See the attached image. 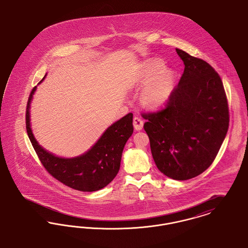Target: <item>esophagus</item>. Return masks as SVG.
Segmentation results:
<instances>
[{"label":"esophagus","mask_w":248,"mask_h":248,"mask_svg":"<svg viewBox=\"0 0 248 248\" xmlns=\"http://www.w3.org/2000/svg\"><path fill=\"white\" fill-rule=\"evenodd\" d=\"M133 126L136 130H140L143 129V121L140 117H134L133 118Z\"/></svg>","instance_id":"obj_1"}]
</instances>
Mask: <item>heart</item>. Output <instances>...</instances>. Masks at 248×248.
Returning a JSON list of instances; mask_svg holds the SVG:
<instances>
[{"mask_svg": "<svg viewBox=\"0 0 248 248\" xmlns=\"http://www.w3.org/2000/svg\"><path fill=\"white\" fill-rule=\"evenodd\" d=\"M163 62L154 60L148 62L142 71L140 83L143 88L141 100L150 108H158L167 103L173 89V74L164 70Z\"/></svg>", "mask_w": 248, "mask_h": 248, "instance_id": "b5f03b06", "label": "heart"}]
</instances>
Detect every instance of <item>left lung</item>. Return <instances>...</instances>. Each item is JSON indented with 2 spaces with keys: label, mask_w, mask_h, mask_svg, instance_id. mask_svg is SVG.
I'll return each instance as SVG.
<instances>
[{
  "label": "left lung",
  "mask_w": 248,
  "mask_h": 248,
  "mask_svg": "<svg viewBox=\"0 0 248 248\" xmlns=\"http://www.w3.org/2000/svg\"><path fill=\"white\" fill-rule=\"evenodd\" d=\"M185 64L164 108L141 114L157 169L174 180L201 174L215 160L229 129L227 95L205 61L176 48Z\"/></svg>",
  "instance_id": "obj_1"
}]
</instances>
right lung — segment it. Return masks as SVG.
Returning a JSON list of instances; mask_svg holds the SVG:
<instances>
[{"mask_svg": "<svg viewBox=\"0 0 248 248\" xmlns=\"http://www.w3.org/2000/svg\"><path fill=\"white\" fill-rule=\"evenodd\" d=\"M35 89L31 90L27 103L26 130L42 165L58 181L76 190L92 192L106 186L118 174L123 148L133 132L132 113L111 125L84 155L62 158L41 147L31 130L30 103Z\"/></svg>", "mask_w": 248, "mask_h": 248, "instance_id": "add662e5", "label": "right lung"}]
</instances>
